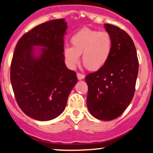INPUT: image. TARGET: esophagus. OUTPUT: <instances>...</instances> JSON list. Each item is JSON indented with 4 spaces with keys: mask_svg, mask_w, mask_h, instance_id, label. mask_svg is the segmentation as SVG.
<instances>
[{
    "mask_svg": "<svg viewBox=\"0 0 153 153\" xmlns=\"http://www.w3.org/2000/svg\"><path fill=\"white\" fill-rule=\"evenodd\" d=\"M77 77H78V80H82V79H84V77H85V75L78 72V73H77Z\"/></svg>",
    "mask_w": 153,
    "mask_h": 153,
    "instance_id": "1",
    "label": "esophagus"
}]
</instances>
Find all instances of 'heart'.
Returning a JSON list of instances; mask_svg holds the SVG:
<instances>
[{"label":"heart","mask_w":153,"mask_h":153,"mask_svg":"<svg viewBox=\"0 0 153 153\" xmlns=\"http://www.w3.org/2000/svg\"><path fill=\"white\" fill-rule=\"evenodd\" d=\"M70 42L72 47L64 48V56L72 69L79 63L81 55L83 64L88 69L98 70L106 64L112 52V38L106 31L84 28L71 37Z\"/></svg>","instance_id":"b5f03b06"}]
</instances>
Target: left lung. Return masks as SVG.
I'll use <instances>...</instances> for the list:
<instances>
[{
  "instance_id": "obj_1",
  "label": "left lung",
  "mask_w": 153,
  "mask_h": 153,
  "mask_svg": "<svg viewBox=\"0 0 153 153\" xmlns=\"http://www.w3.org/2000/svg\"><path fill=\"white\" fill-rule=\"evenodd\" d=\"M112 38L106 64L85 78L86 104L97 119L111 121L119 117L132 101L138 73V59L133 41L123 29L104 24Z\"/></svg>"
}]
</instances>
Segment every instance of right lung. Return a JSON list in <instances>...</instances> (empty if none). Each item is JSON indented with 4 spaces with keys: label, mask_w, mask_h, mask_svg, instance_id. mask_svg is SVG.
I'll use <instances>...</instances> for the list:
<instances>
[{
    "label": "right lung",
    "mask_w": 153,
    "mask_h": 153,
    "mask_svg": "<svg viewBox=\"0 0 153 153\" xmlns=\"http://www.w3.org/2000/svg\"><path fill=\"white\" fill-rule=\"evenodd\" d=\"M64 19L36 26L17 43L11 63L10 80L21 110L38 121L54 119L65 109L78 81L75 71L64 63ZM33 46H43L39 56Z\"/></svg>",
    "instance_id": "right-lung-1"
}]
</instances>
